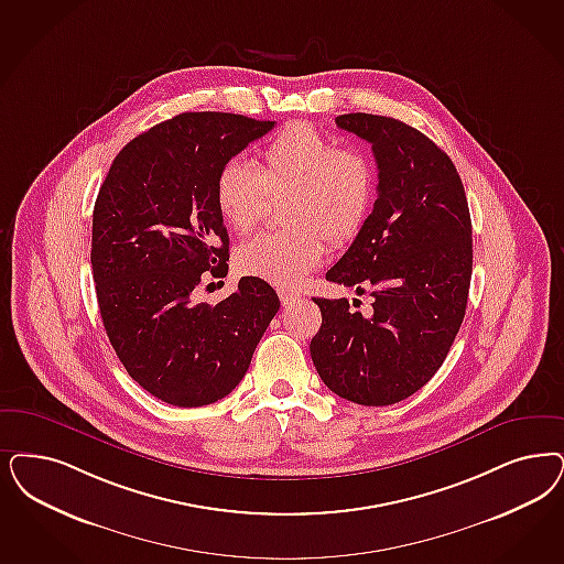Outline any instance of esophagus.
<instances>
[{
  "label": "esophagus",
  "mask_w": 564,
  "mask_h": 564,
  "mask_svg": "<svg viewBox=\"0 0 564 564\" xmlns=\"http://www.w3.org/2000/svg\"><path fill=\"white\" fill-rule=\"evenodd\" d=\"M279 297H281V304H283V306H290V304H293V302H297V300H300V295H295V293L283 292V290L279 292Z\"/></svg>",
  "instance_id": "1"
}]
</instances>
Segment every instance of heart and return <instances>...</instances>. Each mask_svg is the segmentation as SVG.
<instances>
[{
	"label": "heart",
	"mask_w": 564,
	"mask_h": 564,
	"mask_svg": "<svg viewBox=\"0 0 564 564\" xmlns=\"http://www.w3.org/2000/svg\"><path fill=\"white\" fill-rule=\"evenodd\" d=\"M283 220L292 229L267 231L235 250L243 274L293 290L325 258V241L348 243L369 218L377 171L358 148H339L308 122L272 137L260 169L241 158L227 160L214 178V204L237 234H248L264 213L269 195H285Z\"/></svg>",
	"instance_id": "b5f03b06"
}]
</instances>
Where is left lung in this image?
<instances>
[{"label": "left lung", "mask_w": 564, "mask_h": 564, "mask_svg": "<svg viewBox=\"0 0 564 564\" xmlns=\"http://www.w3.org/2000/svg\"><path fill=\"white\" fill-rule=\"evenodd\" d=\"M339 129L369 141L377 199L327 281L372 295V311L346 297H312L323 325L311 356L323 383L362 406H389L423 388L463 325L473 272L470 214L449 155L395 118L341 115Z\"/></svg>", "instance_id": "left-lung-1"}]
</instances>
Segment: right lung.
Masks as SVG:
<instances>
[{
    "label": "right lung",
    "mask_w": 564,
    "mask_h": 564,
    "mask_svg": "<svg viewBox=\"0 0 564 564\" xmlns=\"http://www.w3.org/2000/svg\"><path fill=\"white\" fill-rule=\"evenodd\" d=\"M272 127L183 112L129 141L99 187L91 269L104 327L131 379L178 409L229 395L281 306L258 276H241L218 304L194 302L204 272L229 271L216 173Z\"/></svg>",
    "instance_id": "right-lung-1"
}]
</instances>
